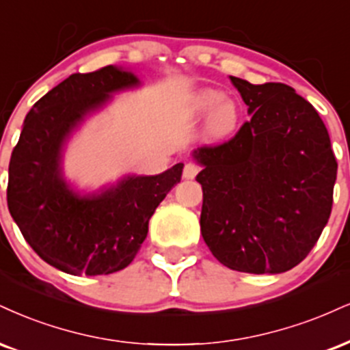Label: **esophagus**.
Wrapping results in <instances>:
<instances>
[{
    "label": "esophagus",
    "mask_w": 350,
    "mask_h": 350,
    "mask_svg": "<svg viewBox=\"0 0 350 350\" xmlns=\"http://www.w3.org/2000/svg\"><path fill=\"white\" fill-rule=\"evenodd\" d=\"M200 171V166L197 163L193 161H189L186 163V166H184V171H183V176L186 179H193L197 176V172Z\"/></svg>",
    "instance_id": "34e87169"
}]
</instances>
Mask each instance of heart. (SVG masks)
Instances as JSON below:
<instances>
[{
	"mask_svg": "<svg viewBox=\"0 0 350 350\" xmlns=\"http://www.w3.org/2000/svg\"><path fill=\"white\" fill-rule=\"evenodd\" d=\"M220 92L207 91L200 96L199 106L202 111H210V109H213L218 102H220ZM239 111L237 104H234L233 100H221V104L213 109L212 116H210V130L215 135H226L237 127Z\"/></svg>",
	"mask_w": 350,
	"mask_h": 350,
	"instance_id": "1",
	"label": "heart"
}]
</instances>
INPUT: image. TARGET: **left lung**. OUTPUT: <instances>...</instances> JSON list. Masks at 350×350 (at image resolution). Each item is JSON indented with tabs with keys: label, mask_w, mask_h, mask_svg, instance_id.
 I'll list each match as a JSON object with an SVG mask.
<instances>
[{
	"label": "left lung",
	"mask_w": 350,
	"mask_h": 350,
	"mask_svg": "<svg viewBox=\"0 0 350 350\" xmlns=\"http://www.w3.org/2000/svg\"><path fill=\"white\" fill-rule=\"evenodd\" d=\"M251 120L193 150L202 171L200 231L223 266L290 271L308 256L332 208L338 161L321 117L293 88L231 77Z\"/></svg>",
	"instance_id": "1"
}]
</instances>
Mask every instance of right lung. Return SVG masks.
I'll list each match as a JSON object with an SVG mask.
<instances>
[{
  "instance_id": "add662e5",
  "label": "right lung",
  "mask_w": 350,
  "mask_h": 350,
  "mask_svg": "<svg viewBox=\"0 0 350 350\" xmlns=\"http://www.w3.org/2000/svg\"><path fill=\"white\" fill-rule=\"evenodd\" d=\"M138 84L133 73L112 65L71 75L33 104L12 150L11 217L45 262L71 275H107L127 267L159 202L183 176L179 163L158 176H127L86 196L63 178L62 151L71 132L112 92Z\"/></svg>"
}]
</instances>
